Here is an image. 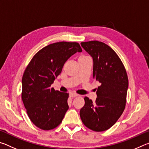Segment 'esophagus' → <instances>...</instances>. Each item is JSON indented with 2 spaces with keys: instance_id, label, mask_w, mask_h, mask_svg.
Returning <instances> with one entry per match:
<instances>
[{
  "instance_id": "obj_1",
  "label": "esophagus",
  "mask_w": 149,
  "mask_h": 149,
  "mask_svg": "<svg viewBox=\"0 0 149 149\" xmlns=\"http://www.w3.org/2000/svg\"><path fill=\"white\" fill-rule=\"evenodd\" d=\"M70 96L71 97H77L78 95L75 93H70Z\"/></svg>"
}]
</instances>
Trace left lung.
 <instances>
[{"instance_id":"1","label":"left lung","mask_w":149,"mask_h":149,"mask_svg":"<svg viewBox=\"0 0 149 149\" xmlns=\"http://www.w3.org/2000/svg\"><path fill=\"white\" fill-rule=\"evenodd\" d=\"M81 45L92 57L93 76L100 85L97 88L95 102L87 97L84 98L80 117L89 129L103 132L115 124L125 109L127 73L114 50L104 42L92 41L82 42Z\"/></svg>"}]
</instances>
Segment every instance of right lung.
Wrapping results in <instances>:
<instances>
[{
    "label": "right lung",
    "mask_w": 149,
    "mask_h": 149,
    "mask_svg": "<svg viewBox=\"0 0 149 149\" xmlns=\"http://www.w3.org/2000/svg\"><path fill=\"white\" fill-rule=\"evenodd\" d=\"M81 51L77 42L50 44L35 55L25 70L22 99L29 119L40 129H54L62 122L69 108V94L50 86L61 74L65 62Z\"/></svg>",
    "instance_id": "obj_1"
}]
</instances>
